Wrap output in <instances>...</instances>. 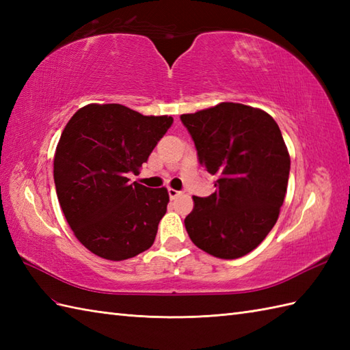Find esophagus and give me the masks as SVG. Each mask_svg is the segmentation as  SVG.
I'll return each mask as SVG.
<instances>
[{"label":"esophagus","instance_id":"esophagus-1","mask_svg":"<svg viewBox=\"0 0 350 350\" xmlns=\"http://www.w3.org/2000/svg\"><path fill=\"white\" fill-rule=\"evenodd\" d=\"M182 194L180 191H176V189H173V188H168V196H170V198L171 200H174V198H177Z\"/></svg>","mask_w":350,"mask_h":350}]
</instances>
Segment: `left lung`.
<instances>
[{
  "label": "left lung",
  "instance_id": "1",
  "mask_svg": "<svg viewBox=\"0 0 350 350\" xmlns=\"http://www.w3.org/2000/svg\"><path fill=\"white\" fill-rule=\"evenodd\" d=\"M180 120L200 163L217 176L213 194L194 197L185 218L191 241L219 258L248 254L275 226L286 197L290 156L278 124L265 111L233 102Z\"/></svg>",
  "mask_w": 350,
  "mask_h": 350
}]
</instances>
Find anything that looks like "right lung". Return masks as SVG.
<instances>
[{
    "label": "right lung",
    "mask_w": 350,
    "mask_h": 350,
    "mask_svg": "<svg viewBox=\"0 0 350 350\" xmlns=\"http://www.w3.org/2000/svg\"><path fill=\"white\" fill-rule=\"evenodd\" d=\"M173 124L118 103L78 109L58 141L57 197L77 239L93 254L120 262L148 250L170 202L165 188L129 183Z\"/></svg>",
    "instance_id": "add662e5"
}]
</instances>
